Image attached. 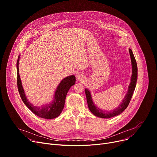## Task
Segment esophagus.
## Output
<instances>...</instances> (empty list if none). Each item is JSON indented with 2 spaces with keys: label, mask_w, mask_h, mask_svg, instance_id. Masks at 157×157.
I'll return each mask as SVG.
<instances>
[{
  "label": "esophagus",
  "mask_w": 157,
  "mask_h": 157,
  "mask_svg": "<svg viewBox=\"0 0 157 157\" xmlns=\"http://www.w3.org/2000/svg\"><path fill=\"white\" fill-rule=\"evenodd\" d=\"M83 75H81V73H78L76 75V79L79 81H81L82 79H83Z\"/></svg>",
  "instance_id": "esophagus-1"
}]
</instances>
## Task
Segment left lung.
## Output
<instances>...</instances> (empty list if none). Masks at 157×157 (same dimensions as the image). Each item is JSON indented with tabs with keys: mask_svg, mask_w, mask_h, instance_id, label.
<instances>
[{
	"mask_svg": "<svg viewBox=\"0 0 157 157\" xmlns=\"http://www.w3.org/2000/svg\"><path fill=\"white\" fill-rule=\"evenodd\" d=\"M129 52L132 65V75L131 78V82L129 85V86H128V90L126 96H124L123 100L122 101V102L118 108L113 109V111H103V109H99V108L94 105L92 100L90 91L87 89H85V93H86L88 108L90 111L96 117L102 118H109L113 117L119 115L120 114H121L123 111H124V109L128 107V105H129L136 87L138 76V68L135 56L131 49H129Z\"/></svg>",
	"mask_w": 157,
	"mask_h": 157,
	"instance_id": "obj_1",
	"label": "left lung"
}]
</instances>
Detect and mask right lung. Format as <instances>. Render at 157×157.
Here are the masks:
<instances>
[{
  "label": "right lung",
  "instance_id": "right-lung-1",
  "mask_svg": "<svg viewBox=\"0 0 157 157\" xmlns=\"http://www.w3.org/2000/svg\"><path fill=\"white\" fill-rule=\"evenodd\" d=\"M19 57L20 56L18 57V59L17 61V83L18 91L22 101L26 105V106L33 113H34L36 115L40 118L45 119H53L58 117L60 115L64 108L66 97L69 90L70 89L71 86H73V85L75 84V76L74 75L69 76L68 77L65 78L61 81V82L59 83L58 88H57L56 90L54 100L51 103L46 105L45 106H42V107L35 106L27 100L22 87L19 73Z\"/></svg>",
  "mask_w": 157,
  "mask_h": 157
}]
</instances>
